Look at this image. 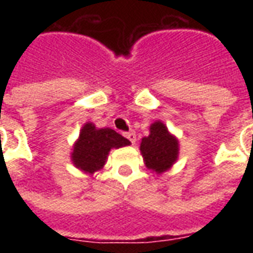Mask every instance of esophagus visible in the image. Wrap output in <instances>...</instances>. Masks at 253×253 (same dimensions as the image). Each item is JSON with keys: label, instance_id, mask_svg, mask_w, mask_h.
I'll list each match as a JSON object with an SVG mask.
<instances>
[{"label": "esophagus", "instance_id": "34e87169", "mask_svg": "<svg viewBox=\"0 0 253 253\" xmlns=\"http://www.w3.org/2000/svg\"><path fill=\"white\" fill-rule=\"evenodd\" d=\"M125 137H126L127 139H128V141H130V142L132 143V145L135 143V132H134V131L125 132Z\"/></svg>", "mask_w": 253, "mask_h": 253}]
</instances>
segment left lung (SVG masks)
<instances>
[{
  "instance_id": "obj_1",
  "label": "left lung",
  "mask_w": 253,
  "mask_h": 253,
  "mask_svg": "<svg viewBox=\"0 0 253 253\" xmlns=\"http://www.w3.org/2000/svg\"><path fill=\"white\" fill-rule=\"evenodd\" d=\"M141 152L149 169L161 173L169 169L177 159V139L168 132L164 123L156 122L150 126V134L141 142Z\"/></svg>"
}]
</instances>
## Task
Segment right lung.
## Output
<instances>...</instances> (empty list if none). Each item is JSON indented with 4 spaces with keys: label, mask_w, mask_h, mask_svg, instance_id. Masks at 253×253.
<instances>
[{
    "label": "right lung",
    "mask_w": 253,
    "mask_h": 253,
    "mask_svg": "<svg viewBox=\"0 0 253 253\" xmlns=\"http://www.w3.org/2000/svg\"><path fill=\"white\" fill-rule=\"evenodd\" d=\"M127 145H130V141L122 137L115 130L96 128L92 123H86L74 145L72 160L77 168L93 173L105 164V159L111 149Z\"/></svg>",
    "instance_id": "1"
}]
</instances>
